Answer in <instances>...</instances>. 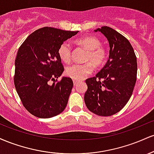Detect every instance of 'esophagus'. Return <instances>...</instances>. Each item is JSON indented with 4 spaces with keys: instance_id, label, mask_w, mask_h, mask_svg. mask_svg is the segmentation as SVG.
<instances>
[{
    "instance_id": "obj_1",
    "label": "esophagus",
    "mask_w": 154,
    "mask_h": 154,
    "mask_svg": "<svg viewBox=\"0 0 154 154\" xmlns=\"http://www.w3.org/2000/svg\"><path fill=\"white\" fill-rule=\"evenodd\" d=\"M73 83H74V85H76L78 83V81L75 80V79H73Z\"/></svg>"
}]
</instances>
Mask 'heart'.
Here are the masks:
<instances>
[{
	"label": "heart",
	"instance_id": "heart-1",
	"mask_svg": "<svg viewBox=\"0 0 154 154\" xmlns=\"http://www.w3.org/2000/svg\"><path fill=\"white\" fill-rule=\"evenodd\" d=\"M77 45L82 46L87 50L85 61L83 63H74L67 66L66 69V76L75 79L81 80L85 78L93 71L92 63L96 66H101L106 60L107 51L103 47L100 46V40L95 36H86L78 38L76 40ZM58 54L61 61L69 63L71 61L72 46L69 42H63L60 45Z\"/></svg>",
	"mask_w": 154,
	"mask_h": 154
}]
</instances>
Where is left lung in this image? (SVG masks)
Instances as JSON below:
<instances>
[{"label": "left lung", "instance_id": "8db88e82", "mask_svg": "<svg viewBox=\"0 0 154 154\" xmlns=\"http://www.w3.org/2000/svg\"><path fill=\"white\" fill-rule=\"evenodd\" d=\"M95 31L109 40V59L95 77L85 80L84 100L91 112L109 116L122 110L131 97L137 79V58L129 40L118 32L106 26Z\"/></svg>", "mask_w": 154, "mask_h": 154}]
</instances>
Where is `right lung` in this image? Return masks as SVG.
<instances>
[{"label": "right lung", "mask_w": 154, "mask_h": 154, "mask_svg": "<svg viewBox=\"0 0 154 154\" xmlns=\"http://www.w3.org/2000/svg\"><path fill=\"white\" fill-rule=\"evenodd\" d=\"M77 32L45 26L29 35L19 47L14 81L23 106L32 115L54 117L66 108L73 82L69 77L57 80L64 69L58 50Z\"/></svg>", "instance_id": "1"}]
</instances>
